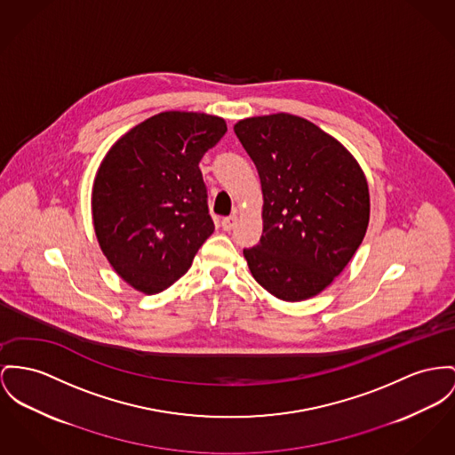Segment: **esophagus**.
<instances>
[{"instance_id":"esophagus-1","label":"esophagus","mask_w":455,"mask_h":455,"mask_svg":"<svg viewBox=\"0 0 455 455\" xmlns=\"http://www.w3.org/2000/svg\"><path fill=\"white\" fill-rule=\"evenodd\" d=\"M236 222H238V217L236 215H229V217H224L220 224H222L224 231H231L236 226Z\"/></svg>"}]
</instances>
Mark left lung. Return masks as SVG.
<instances>
[{
	"label": "left lung",
	"instance_id": "1",
	"mask_svg": "<svg viewBox=\"0 0 455 455\" xmlns=\"http://www.w3.org/2000/svg\"><path fill=\"white\" fill-rule=\"evenodd\" d=\"M264 195L260 242L243 255L271 295L300 302L321 293L361 246L369 188L350 152L315 124L290 114L235 125Z\"/></svg>",
	"mask_w": 455,
	"mask_h": 455
}]
</instances>
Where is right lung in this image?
I'll use <instances>...</instances> for the list:
<instances>
[{
    "label": "right lung",
    "mask_w": 455,
    "mask_h": 455,
    "mask_svg": "<svg viewBox=\"0 0 455 455\" xmlns=\"http://www.w3.org/2000/svg\"><path fill=\"white\" fill-rule=\"evenodd\" d=\"M226 122L195 112H162L105 155L92 184V224L110 266L153 295L188 273L213 233L202 156L226 134Z\"/></svg>",
    "instance_id": "1"
}]
</instances>
